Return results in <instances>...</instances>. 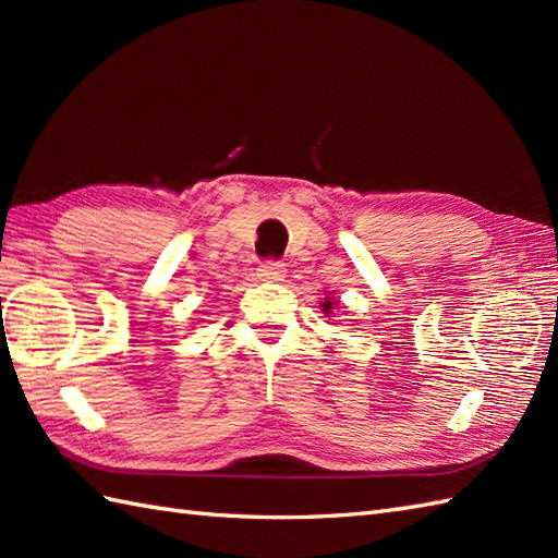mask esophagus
Here are the masks:
<instances>
[{
	"label": "esophagus",
	"instance_id": "obj_1",
	"mask_svg": "<svg viewBox=\"0 0 558 558\" xmlns=\"http://www.w3.org/2000/svg\"><path fill=\"white\" fill-rule=\"evenodd\" d=\"M286 272H288L286 264H280V260H266V264L258 266L256 276L266 282H280L282 278H286Z\"/></svg>",
	"mask_w": 558,
	"mask_h": 558
}]
</instances>
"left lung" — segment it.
<instances>
[{"mask_svg":"<svg viewBox=\"0 0 558 558\" xmlns=\"http://www.w3.org/2000/svg\"><path fill=\"white\" fill-rule=\"evenodd\" d=\"M318 306H322V312L328 316V314H333V310H336V306H340V304H338V300H333V298H326Z\"/></svg>","mask_w":558,"mask_h":558,"instance_id":"8db88e82","label":"left lung"}]
</instances>
